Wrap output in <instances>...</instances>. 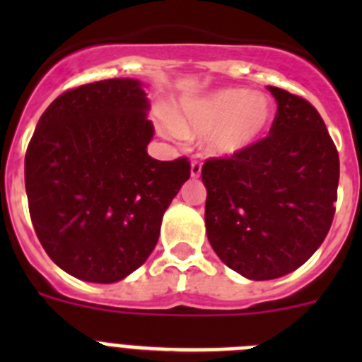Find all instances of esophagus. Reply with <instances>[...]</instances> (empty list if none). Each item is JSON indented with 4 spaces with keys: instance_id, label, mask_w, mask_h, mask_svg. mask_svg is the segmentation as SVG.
<instances>
[{
    "instance_id": "esophagus-1",
    "label": "esophagus",
    "mask_w": 362,
    "mask_h": 362,
    "mask_svg": "<svg viewBox=\"0 0 362 362\" xmlns=\"http://www.w3.org/2000/svg\"><path fill=\"white\" fill-rule=\"evenodd\" d=\"M190 174H192V177H199V175H201V161H197V159H194V161H192Z\"/></svg>"
}]
</instances>
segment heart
I'll return each mask as SVG.
<instances>
[{"instance_id":"heart-1","label":"heart","mask_w":362,"mask_h":362,"mask_svg":"<svg viewBox=\"0 0 362 362\" xmlns=\"http://www.w3.org/2000/svg\"><path fill=\"white\" fill-rule=\"evenodd\" d=\"M272 119L270 101L245 88H223L181 101L179 117L166 121L172 136H206L210 152L233 156L261 139Z\"/></svg>"}]
</instances>
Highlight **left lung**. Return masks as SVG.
Listing matches in <instances>:
<instances>
[{
    "mask_svg": "<svg viewBox=\"0 0 362 362\" xmlns=\"http://www.w3.org/2000/svg\"><path fill=\"white\" fill-rule=\"evenodd\" d=\"M268 90L277 101L268 136L201 168L210 245L254 281L286 276L312 257L334 221L339 185L337 148L315 107L277 86Z\"/></svg>",
    "mask_w": 362,
    "mask_h": 362,
    "instance_id": "8db88e82",
    "label": "left lung"
}]
</instances>
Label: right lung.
I'll return each instance as SVG.
<instances>
[{
	"label": "right lung",
	"mask_w": 362,
	"mask_h": 362,
	"mask_svg": "<svg viewBox=\"0 0 362 362\" xmlns=\"http://www.w3.org/2000/svg\"><path fill=\"white\" fill-rule=\"evenodd\" d=\"M136 79H105L57 95L25 153L28 212L57 267L116 283L145 263L190 161L146 153L153 136Z\"/></svg>",
	"instance_id": "add662e5"
}]
</instances>
